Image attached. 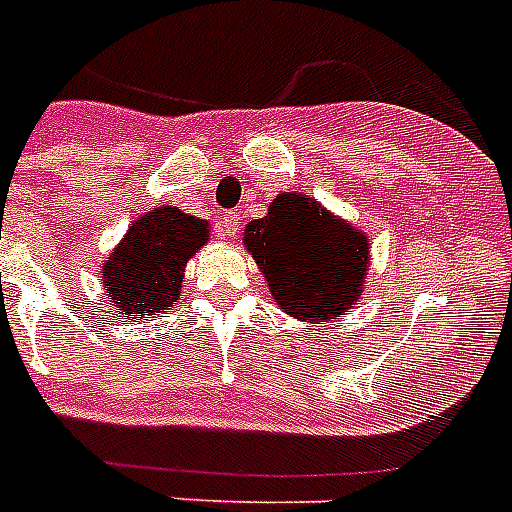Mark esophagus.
Returning a JSON list of instances; mask_svg holds the SVG:
<instances>
[{"mask_svg": "<svg viewBox=\"0 0 512 512\" xmlns=\"http://www.w3.org/2000/svg\"><path fill=\"white\" fill-rule=\"evenodd\" d=\"M239 226H242L239 216H226V218H223V229H221L223 239H234V236L239 234Z\"/></svg>", "mask_w": 512, "mask_h": 512, "instance_id": "obj_1", "label": "esophagus"}]
</instances>
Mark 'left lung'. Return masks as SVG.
<instances>
[{
    "label": "left lung",
    "mask_w": 512,
    "mask_h": 512,
    "mask_svg": "<svg viewBox=\"0 0 512 512\" xmlns=\"http://www.w3.org/2000/svg\"><path fill=\"white\" fill-rule=\"evenodd\" d=\"M244 247L286 315L322 325L351 309L369 270V242L359 229L299 192H283L244 229Z\"/></svg>",
    "instance_id": "8db88e82"
}]
</instances>
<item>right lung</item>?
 <instances>
[{
  "label": "right lung",
  "mask_w": 512,
  "mask_h": 512,
  "mask_svg": "<svg viewBox=\"0 0 512 512\" xmlns=\"http://www.w3.org/2000/svg\"><path fill=\"white\" fill-rule=\"evenodd\" d=\"M208 231L203 218L171 205L132 221L101 270L103 289L119 317L140 320L174 307L182 294L184 265L208 242Z\"/></svg>",
  "instance_id": "1"
}]
</instances>
